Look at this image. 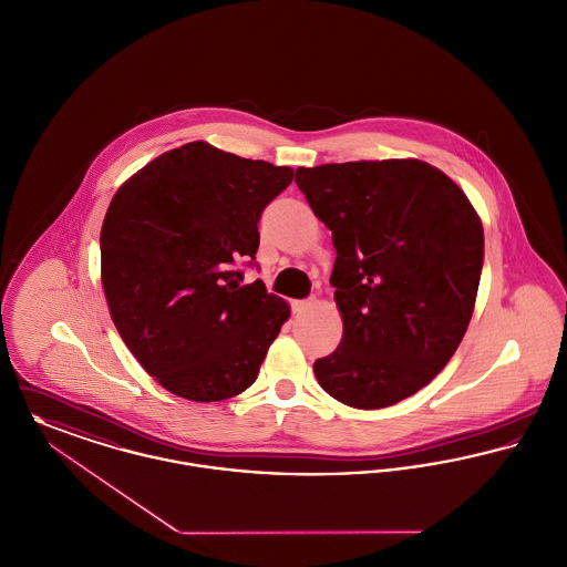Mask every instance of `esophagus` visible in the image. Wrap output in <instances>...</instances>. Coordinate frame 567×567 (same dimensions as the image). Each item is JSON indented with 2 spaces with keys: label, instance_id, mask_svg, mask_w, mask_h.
Wrapping results in <instances>:
<instances>
[{
  "label": "esophagus",
  "instance_id": "obj_1",
  "mask_svg": "<svg viewBox=\"0 0 567 567\" xmlns=\"http://www.w3.org/2000/svg\"><path fill=\"white\" fill-rule=\"evenodd\" d=\"M312 306H315V300L293 301V310H296V312H303V310H308V308H312Z\"/></svg>",
  "mask_w": 567,
  "mask_h": 567
}]
</instances>
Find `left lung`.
Here are the masks:
<instances>
[{
	"label": "left lung",
	"instance_id": "obj_1",
	"mask_svg": "<svg viewBox=\"0 0 567 567\" xmlns=\"http://www.w3.org/2000/svg\"><path fill=\"white\" fill-rule=\"evenodd\" d=\"M296 184L336 248L342 340L315 362L319 385L355 409L413 396L468 328L484 264L477 212L456 182L415 158L300 167Z\"/></svg>",
	"mask_w": 567,
	"mask_h": 567
}]
</instances>
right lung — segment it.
I'll return each mask as SVG.
<instances>
[{
  "mask_svg": "<svg viewBox=\"0 0 567 567\" xmlns=\"http://www.w3.org/2000/svg\"><path fill=\"white\" fill-rule=\"evenodd\" d=\"M293 182L274 167L193 141L126 179L101 231L102 289L138 364L179 399L248 390L289 303L261 280L239 285L267 203Z\"/></svg>",
  "mask_w": 567,
  "mask_h": 567,
  "instance_id": "add662e5",
  "label": "right lung"
}]
</instances>
